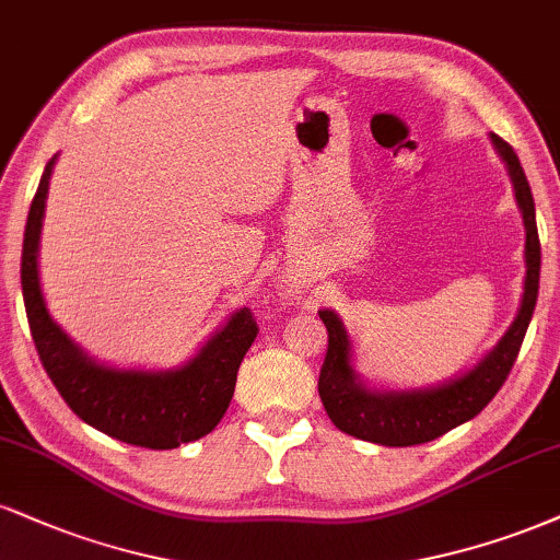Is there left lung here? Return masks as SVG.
<instances>
[{
  "instance_id": "1",
  "label": "left lung",
  "mask_w": 560,
  "mask_h": 560,
  "mask_svg": "<svg viewBox=\"0 0 560 560\" xmlns=\"http://www.w3.org/2000/svg\"><path fill=\"white\" fill-rule=\"evenodd\" d=\"M491 142L512 176L514 197L522 210L524 231H527V241H524L527 278H524V295L516 319L491 353L467 374L446 384L428 386V389L376 392L369 389L353 371V363H350L353 350H350V337L345 332L342 319L324 308L319 316L327 327L329 340L319 374V397L329 420L350 436L374 441L382 446H416L444 436L452 428L472 420L491 402L520 355L522 340L535 312L537 288H540V236H537L535 223V199L520 158L512 144L503 142L499 135H491Z\"/></svg>"
}]
</instances>
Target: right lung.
<instances>
[{
    "label": "right lung",
    "mask_w": 560,
    "mask_h": 560,
    "mask_svg": "<svg viewBox=\"0 0 560 560\" xmlns=\"http://www.w3.org/2000/svg\"><path fill=\"white\" fill-rule=\"evenodd\" d=\"M54 161L46 163L27 212L20 265L27 324L48 378L74 416L124 444L176 448L207 436L231 405L238 365L259 332L257 322L241 308L174 371H121L88 358L51 319L40 293L38 244Z\"/></svg>",
    "instance_id": "1"
}]
</instances>
